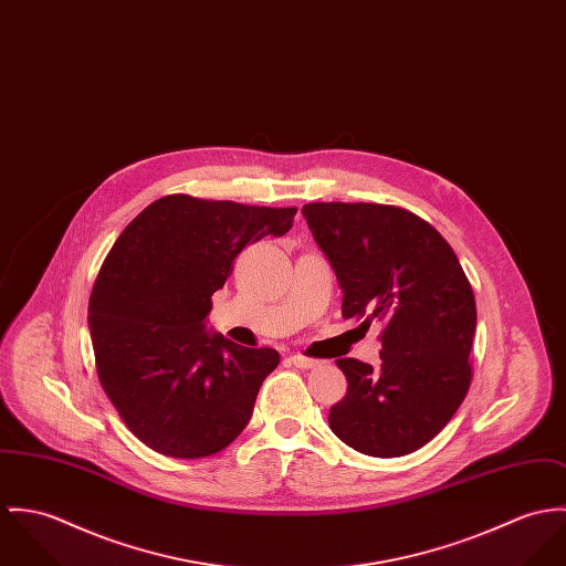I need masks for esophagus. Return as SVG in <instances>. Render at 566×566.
I'll return each mask as SVG.
<instances>
[{
  "mask_svg": "<svg viewBox=\"0 0 566 566\" xmlns=\"http://www.w3.org/2000/svg\"><path fill=\"white\" fill-rule=\"evenodd\" d=\"M289 363H291V365H295V367H300V369H313V367H316V360H314V358L302 356V354L291 356V358H289Z\"/></svg>",
  "mask_w": 566,
  "mask_h": 566,
  "instance_id": "1",
  "label": "esophagus"
}]
</instances>
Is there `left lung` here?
Masks as SVG:
<instances>
[{"label":"left lung","mask_w":566,"mask_h":566,"mask_svg":"<svg viewBox=\"0 0 566 566\" xmlns=\"http://www.w3.org/2000/svg\"><path fill=\"white\" fill-rule=\"evenodd\" d=\"M340 289L343 316L381 323L379 367L336 360L345 397L329 408L332 432L352 449L397 458L421 449L464 401L473 365L475 297L439 232L386 203L314 201L302 208Z\"/></svg>","instance_id":"left-lung-1"}]
</instances>
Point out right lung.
<instances>
[{
    "instance_id": "1",
    "label": "right lung",
    "mask_w": 566,
    "mask_h": 566,
    "mask_svg": "<svg viewBox=\"0 0 566 566\" xmlns=\"http://www.w3.org/2000/svg\"><path fill=\"white\" fill-rule=\"evenodd\" d=\"M295 212L178 192L149 203L115 241L88 300V327L99 384L149 449L206 458L250 423L280 354L208 334L203 318L234 258L286 234Z\"/></svg>"
}]
</instances>
